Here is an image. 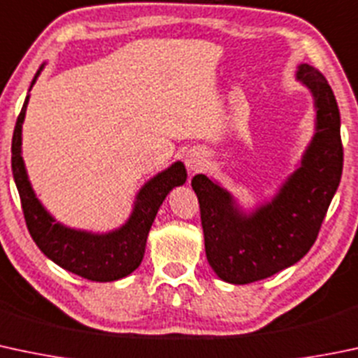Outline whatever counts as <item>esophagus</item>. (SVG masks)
I'll return each instance as SVG.
<instances>
[{
    "instance_id": "obj_1",
    "label": "esophagus",
    "mask_w": 358,
    "mask_h": 358,
    "mask_svg": "<svg viewBox=\"0 0 358 358\" xmlns=\"http://www.w3.org/2000/svg\"><path fill=\"white\" fill-rule=\"evenodd\" d=\"M206 152L201 149H192L189 154H187V168L190 169V171H199V169H202V166L206 164Z\"/></svg>"
}]
</instances>
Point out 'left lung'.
I'll return each mask as SVG.
<instances>
[{
  "mask_svg": "<svg viewBox=\"0 0 358 358\" xmlns=\"http://www.w3.org/2000/svg\"><path fill=\"white\" fill-rule=\"evenodd\" d=\"M296 80L310 90L315 134L300 166L278 194L252 213L206 175L192 178L201 206L206 255L227 283L264 280L299 262L314 245L343 171L340 110L324 75L302 63Z\"/></svg>",
  "mask_w": 358,
  "mask_h": 358,
  "instance_id": "8db88e82",
  "label": "left lung"
}]
</instances>
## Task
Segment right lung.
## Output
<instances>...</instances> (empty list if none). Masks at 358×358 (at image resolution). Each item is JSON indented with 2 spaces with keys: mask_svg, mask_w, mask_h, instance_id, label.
I'll return each mask as SVG.
<instances>
[{
  "mask_svg": "<svg viewBox=\"0 0 358 358\" xmlns=\"http://www.w3.org/2000/svg\"><path fill=\"white\" fill-rule=\"evenodd\" d=\"M43 69L44 65L37 70L30 89L36 84ZM29 97L27 94L11 138V171H13L15 185L20 194L22 210L30 236L41 252L59 268L85 280L106 283L129 276L144 259L149 229L163 201L175 187L185 183V166L182 161H176L168 169L150 178L138 190L134 210L123 227L108 233H92L65 227L58 223L41 204L25 171L24 157H22V125H24Z\"/></svg>",
  "mask_w": 358,
  "mask_h": 358,
  "instance_id": "obj_1",
  "label": "right lung"
}]
</instances>
